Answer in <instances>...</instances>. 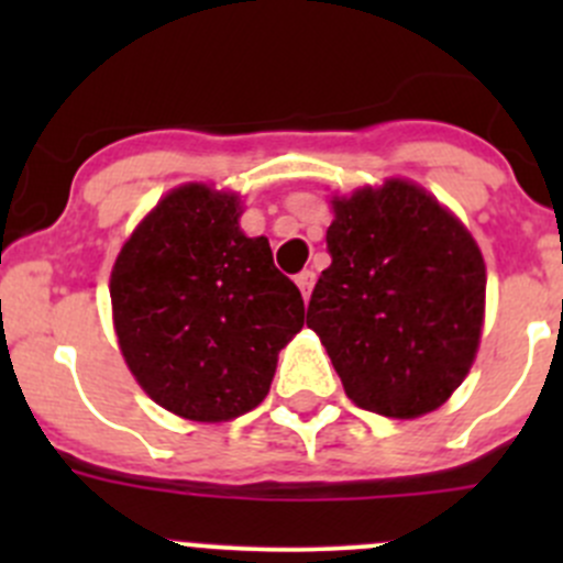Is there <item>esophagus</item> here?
Returning <instances> with one entry per match:
<instances>
[{
	"label": "esophagus",
	"mask_w": 563,
	"mask_h": 563,
	"mask_svg": "<svg viewBox=\"0 0 563 563\" xmlns=\"http://www.w3.org/2000/svg\"><path fill=\"white\" fill-rule=\"evenodd\" d=\"M294 280H297L299 291H302L305 302H308V299H310V288H313V283H316V275L310 269H302L297 277H294Z\"/></svg>",
	"instance_id": "esophagus-1"
}]
</instances>
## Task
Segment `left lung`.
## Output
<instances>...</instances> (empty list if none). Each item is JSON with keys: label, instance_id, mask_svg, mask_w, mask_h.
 I'll return each mask as SVG.
<instances>
[{"label": "left lung", "instance_id": "1", "mask_svg": "<svg viewBox=\"0 0 563 563\" xmlns=\"http://www.w3.org/2000/svg\"><path fill=\"white\" fill-rule=\"evenodd\" d=\"M332 264L308 327L360 408L395 419L435 411L479 349L487 277L474 236L402 179L332 198Z\"/></svg>", "mask_w": 563, "mask_h": 563}]
</instances>
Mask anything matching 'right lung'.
<instances>
[{"label":"right lung","instance_id":"right-lung-1","mask_svg":"<svg viewBox=\"0 0 563 563\" xmlns=\"http://www.w3.org/2000/svg\"><path fill=\"white\" fill-rule=\"evenodd\" d=\"M240 198L207 185L168 192L111 272L119 349L146 395L192 422H229L269 391L302 329L299 288L266 236L240 229Z\"/></svg>","mask_w":563,"mask_h":563}]
</instances>
